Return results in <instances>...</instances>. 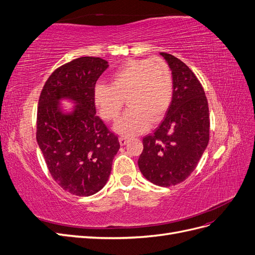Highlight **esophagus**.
Masks as SVG:
<instances>
[{"label":"esophagus","mask_w":255,"mask_h":255,"mask_svg":"<svg viewBox=\"0 0 255 255\" xmlns=\"http://www.w3.org/2000/svg\"><path fill=\"white\" fill-rule=\"evenodd\" d=\"M128 137H123V136L119 137V142H120L121 145H126L128 143Z\"/></svg>","instance_id":"34e87169"}]
</instances>
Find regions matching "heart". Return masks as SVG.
<instances>
[{
    "label": "heart",
    "mask_w": 255,
    "mask_h": 255,
    "mask_svg": "<svg viewBox=\"0 0 255 255\" xmlns=\"http://www.w3.org/2000/svg\"><path fill=\"white\" fill-rule=\"evenodd\" d=\"M111 80L112 85H96L94 103L104 120L114 121L127 100L129 109L115 125V130L121 135L144 132L150 122L163 119L170 107L173 81L170 67L164 59L129 60L113 73Z\"/></svg>",
    "instance_id": "heart-1"
}]
</instances>
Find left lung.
<instances>
[{"label": "left lung", "mask_w": 255, "mask_h": 255, "mask_svg": "<svg viewBox=\"0 0 255 255\" xmlns=\"http://www.w3.org/2000/svg\"><path fill=\"white\" fill-rule=\"evenodd\" d=\"M172 72L173 95L163 121L143 137L138 167L161 187L182 183L195 170L210 140L205 92L195 73L171 54L160 53Z\"/></svg>", "instance_id": "obj_1"}]
</instances>
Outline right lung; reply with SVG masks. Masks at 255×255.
<instances>
[{
	"mask_svg": "<svg viewBox=\"0 0 255 255\" xmlns=\"http://www.w3.org/2000/svg\"><path fill=\"white\" fill-rule=\"evenodd\" d=\"M107 68L100 57L71 60L49 76L38 102V145L53 179L75 196L95 195L105 186L120 148L94 103L96 83ZM64 98L77 104L71 113L61 110Z\"/></svg>",
	"mask_w": 255,
	"mask_h": 255,
	"instance_id": "right-lung-1",
	"label": "right lung"
}]
</instances>
